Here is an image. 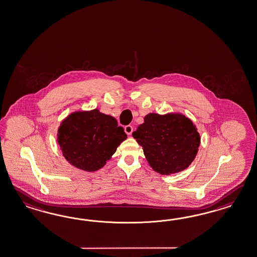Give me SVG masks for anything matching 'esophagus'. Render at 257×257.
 Here are the masks:
<instances>
[{"label":"esophagus","instance_id":"esophagus-1","mask_svg":"<svg viewBox=\"0 0 257 257\" xmlns=\"http://www.w3.org/2000/svg\"><path fill=\"white\" fill-rule=\"evenodd\" d=\"M133 126L132 125H127L124 127V131H125L126 134L128 135V136H131L132 133H133Z\"/></svg>","mask_w":257,"mask_h":257}]
</instances>
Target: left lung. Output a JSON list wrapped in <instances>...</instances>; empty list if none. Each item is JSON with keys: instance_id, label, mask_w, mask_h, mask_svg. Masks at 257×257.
I'll return each mask as SVG.
<instances>
[{"instance_id": "1", "label": "left lung", "mask_w": 257, "mask_h": 257, "mask_svg": "<svg viewBox=\"0 0 257 257\" xmlns=\"http://www.w3.org/2000/svg\"><path fill=\"white\" fill-rule=\"evenodd\" d=\"M192 120L181 113H149L133 137L151 168L170 175L187 169L199 151L200 137Z\"/></svg>"}]
</instances>
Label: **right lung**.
Segmentation results:
<instances>
[{"mask_svg":"<svg viewBox=\"0 0 257 257\" xmlns=\"http://www.w3.org/2000/svg\"><path fill=\"white\" fill-rule=\"evenodd\" d=\"M126 138L114 117L94 108L69 114L58 127L57 141L72 166L95 172L106 165Z\"/></svg>","mask_w":257,"mask_h":257,"instance_id":"right-lung-1","label":"right lung"}]
</instances>
